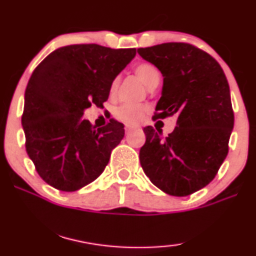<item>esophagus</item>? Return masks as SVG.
Masks as SVG:
<instances>
[{"instance_id": "obj_1", "label": "esophagus", "mask_w": 256, "mask_h": 256, "mask_svg": "<svg viewBox=\"0 0 256 256\" xmlns=\"http://www.w3.org/2000/svg\"><path fill=\"white\" fill-rule=\"evenodd\" d=\"M132 127H130V126H126V128H124V130H126V134H129V132H130L132 130Z\"/></svg>"}]
</instances>
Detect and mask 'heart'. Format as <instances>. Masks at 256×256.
I'll return each mask as SVG.
<instances>
[{"label":"heart","instance_id":"b5f03b06","mask_svg":"<svg viewBox=\"0 0 256 256\" xmlns=\"http://www.w3.org/2000/svg\"><path fill=\"white\" fill-rule=\"evenodd\" d=\"M135 74L140 78V80L144 84L147 86L148 88H152V86L156 84L161 80V72L158 69L155 67L154 64L148 62H141L135 66L134 68ZM118 84H120V78L116 76L112 80L110 84V88H109V92L110 94H115L118 88ZM147 107L144 104H124L120 107L116 108L115 110V118L118 121L124 122L127 124H136L141 120L142 116L144 115Z\"/></svg>","mask_w":256,"mask_h":256}]
</instances>
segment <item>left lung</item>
I'll list each match as a JSON object with an SVG mask.
<instances>
[{
	"mask_svg": "<svg viewBox=\"0 0 256 256\" xmlns=\"http://www.w3.org/2000/svg\"><path fill=\"white\" fill-rule=\"evenodd\" d=\"M138 52L164 76L152 120L178 118L167 138L152 126L144 129L141 166L162 192L187 196L212 182L228 154L234 126L228 81L213 56L189 43H162Z\"/></svg>",
	"mask_w": 256,
	"mask_h": 256,
	"instance_id": "8db88e82",
	"label": "left lung"
}]
</instances>
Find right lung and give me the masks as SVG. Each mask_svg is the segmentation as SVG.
Listing matches in <instances>:
<instances>
[{"mask_svg":"<svg viewBox=\"0 0 256 256\" xmlns=\"http://www.w3.org/2000/svg\"><path fill=\"white\" fill-rule=\"evenodd\" d=\"M135 55V48L72 44L50 52L32 72L22 114L26 150L52 187L78 190L104 170L124 126L110 120L95 129L82 115L92 104L104 106L112 81Z\"/></svg>","mask_w":256,"mask_h":256,"instance_id":"1","label":"right lung"}]
</instances>
